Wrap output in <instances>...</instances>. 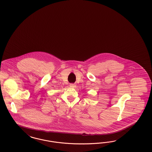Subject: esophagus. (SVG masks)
<instances>
[{"label": "esophagus", "instance_id": "1", "mask_svg": "<svg viewBox=\"0 0 152 152\" xmlns=\"http://www.w3.org/2000/svg\"><path fill=\"white\" fill-rule=\"evenodd\" d=\"M69 86H70V87H72V88H75V87H76V85H75V84H74V83H70V84H69Z\"/></svg>", "mask_w": 152, "mask_h": 152}]
</instances>
